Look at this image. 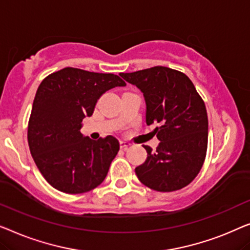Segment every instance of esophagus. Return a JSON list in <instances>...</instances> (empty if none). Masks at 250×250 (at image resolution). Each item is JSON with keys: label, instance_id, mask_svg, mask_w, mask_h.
<instances>
[{"label": "esophagus", "instance_id": "esophagus-1", "mask_svg": "<svg viewBox=\"0 0 250 250\" xmlns=\"http://www.w3.org/2000/svg\"><path fill=\"white\" fill-rule=\"evenodd\" d=\"M130 145H131V144L126 142V140H120V147L122 149H126Z\"/></svg>", "mask_w": 250, "mask_h": 250}]
</instances>
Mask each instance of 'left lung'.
Returning a JSON list of instances; mask_svg holds the SVG:
<instances>
[{
    "label": "left lung",
    "instance_id": "8db88e82",
    "mask_svg": "<svg viewBox=\"0 0 250 250\" xmlns=\"http://www.w3.org/2000/svg\"><path fill=\"white\" fill-rule=\"evenodd\" d=\"M136 86L146 103L147 125L160 140L155 152L144 146L147 159L135 168L139 181L156 191L186 187L196 178L205 161L208 119L205 103L185 73L167 66L120 73Z\"/></svg>",
    "mask_w": 250,
    "mask_h": 250
}]
</instances>
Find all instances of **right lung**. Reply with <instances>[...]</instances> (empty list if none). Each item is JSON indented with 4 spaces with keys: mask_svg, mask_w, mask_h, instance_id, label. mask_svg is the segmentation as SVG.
Wrapping results in <instances>:
<instances>
[{
    "mask_svg": "<svg viewBox=\"0 0 250 250\" xmlns=\"http://www.w3.org/2000/svg\"><path fill=\"white\" fill-rule=\"evenodd\" d=\"M113 73L64 68L47 76L35 95L28 145L38 170L52 187L83 194L104 181L120 144L113 136L93 140L80 132L105 91L124 87Z\"/></svg>",
    "mask_w": 250,
    "mask_h": 250,
    "instance_id": "add662e5",
    "label": "right lung"
}]
</instances>
